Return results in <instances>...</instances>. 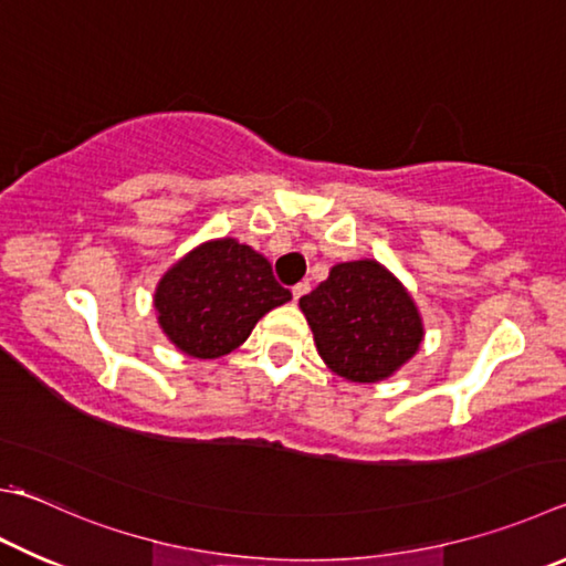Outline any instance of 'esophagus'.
<instances>
[{"mask_svg":"<svg viewBox=\"0 0 566 566\" xmlns=\"http://www.w3.org/2000/svg\"><path fill=\"white\" fill-rule=\"evenodd\" d=\"M306 292H310V282H300V284H294V286H292V296H294V302H300Z\"/></svg>","mask_w":566,"mask_h":566,"instance_id":"esophagus-1","label":"esophagus"}]
</instances>
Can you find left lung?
<instances>
[{
  "label": "left lung",
  "instance_id": "obj_1",
  "mask_svg": "<svg viewBox=\"0 0 566 566\" xmlns=\"http://www.w3.org/2000/svg\"><path fill=\"white\" fill-rule=\"evenodd\" d=\"M318 356L346 381L376 384L418 352L423 324L413 300L374 260L332 266L328 280L300 300Z\"/></svg>",
  "mask_w": 566,
  "mask_h": 566
}]
</instances>
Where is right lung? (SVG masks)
I'll use <instances>...</instances> for the list:
<instances>
[{"label":"right lung","mask_w":566,"mask_h":566,"mask_svg":"<svg viewBox=\"0 0 566 566\" xmlns=\"http://www.w3.org/2000/svg\"><path fill=\"white\" fill-rule=\"evenodd\" d=\"M292 300L272 264L238 240L205 242L172 266L156 290L163 332L195 358H220L252 334L260 318Z\"/></svg>","instance_id":"obj_1"}]
</instances>
